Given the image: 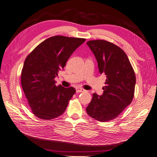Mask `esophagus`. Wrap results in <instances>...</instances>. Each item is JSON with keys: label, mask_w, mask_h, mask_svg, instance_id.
<instances>
[{"label": "esophagus", "mask_w": 157, "mask_h": 157, "mask_svg": "<svg viewBox=\"0 0 157 157\" xmlns=\"http://www.w3.org/2000/svg\"><path fill=\"white\" fill-rule=\"evenodd\" d=\"M75 90H76V92H84L85 90H84L83 88H75Z\"/></svg>", "instance_id": "34e87169"}]
</instances>
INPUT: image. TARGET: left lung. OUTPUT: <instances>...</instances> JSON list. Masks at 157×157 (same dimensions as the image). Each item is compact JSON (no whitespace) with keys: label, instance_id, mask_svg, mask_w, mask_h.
Returning <instances> with one entry per match:
<instances>
[{"label":"left lung","instance_id":"8db88e82","mask_svg":"<svg viewBox=\"0 0 157 157\" xmlns=\"http://www.w3.org/2000/svg\"><path fill=\"white\" fill-rule=\"evenodd\" d=\"M98 63L101 74L105 75L103 94H93L86 107L89 116L106 122L117 117L134 98L136 75L128 56L121 48L102 40L87 42Z\"/></svg>","mask_w":157,"mask_h":157}]
</instances>
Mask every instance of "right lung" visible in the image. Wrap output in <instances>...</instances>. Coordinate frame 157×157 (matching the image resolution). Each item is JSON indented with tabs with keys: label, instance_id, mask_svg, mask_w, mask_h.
<instances>
[{
	"label": "right lung",
	"instance_id": "obj_1",
	"mask_svg": "<svg viewBox=\"0 0 157 157\" xmlns=\"http://www.w3.org/2000/svg\"><path fill=\"white\" fill-rule=\"evenodd\" d=\"M86 39L56 36L45 40L25 59L21 86L33 113L42 119L61 115L75 94L73 87L56 86L55 78Z\"/></svg>",
	"mask_w": 157,
	"mask_h": 157
}]
</instances>
